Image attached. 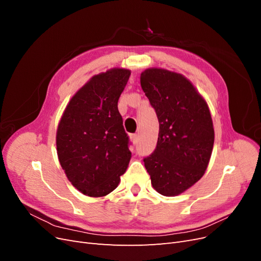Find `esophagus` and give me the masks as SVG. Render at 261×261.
Returning <instances> with one entry per match:
<instances>
[{
	"instance_id": "34e87169",
	"label": "esophagus",
	"mask_w": 261,
	"mask_h": 261,
	"mask_svg": "<svg viewBox=\"0 0 261 261\" xmlns=\"http://www.w3.org/2000/svg\"><path fill=\"white\" fill-rule=\"evenodd\" d=\"M130 138H132V141H133L134 144H136L137 141H138V135H137V134H133V135L130 136Z\"/></svg>"
}]
</instances>
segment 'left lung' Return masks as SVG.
Instances as JSON below:
<instances>
[{
    "mask_svg": "<svg viewBox=\"0 0 261 261\" xmlns=\"http://www.w3.org/2000/svg\"><path fill=\"white\" fill-rule=\"evenodd\" d=\"M140 85L159 121L154 151L144 158L152 187L163 196L179 195L207 170L215 129L207 102L183 75L148 68Z\"/></svg>",
    "mask_w": 261,
    "mask_h": 261,
    "instance_id": "8db88e82",
    "label": "left lung"
}]
</instances>
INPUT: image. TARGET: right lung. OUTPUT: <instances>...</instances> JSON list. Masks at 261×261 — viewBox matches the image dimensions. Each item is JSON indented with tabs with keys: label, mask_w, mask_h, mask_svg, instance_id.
<instances>
[{
	"label": "right lung",
	"mask_w": 261,
	"mask_h": 261,
	"mask_svg": "<svg viewBox=\"0 0 261 261\" xmlns=\"http://www.w3.org/2000/svg\"><path fill=\"white\" fill-rule=\"evenodd\" d=\"M130 70L112 68L94 75L70 99L57 130L59 161L68 180L84 195L113 192L132 152L117 101Z\"/></svg>",
	"instance_id": "right-lung-1"
}]
</instances>
